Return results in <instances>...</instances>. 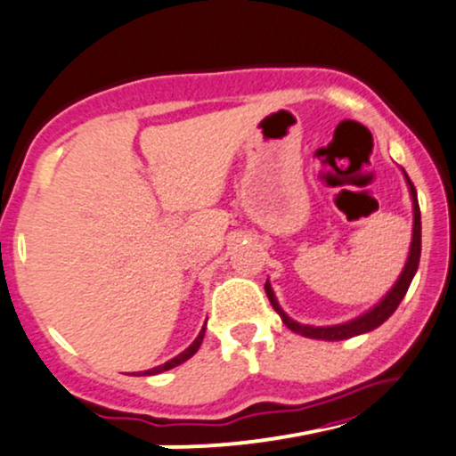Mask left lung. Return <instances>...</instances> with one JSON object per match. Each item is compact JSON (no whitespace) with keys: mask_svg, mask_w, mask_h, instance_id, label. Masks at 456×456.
Returning <instances> with one entry per match:
<instances>
[{"mask_svg":"<svg viewBox=\"0 0 456 456\" xmlns=\"http://www.w3.org/2000/svg\"><path fill=\"white\" fill-rule=\"evenodd\" d=\"M405 183L410 186V195H412V210H414V229H412V244H410V255L408 261H405V267L402 272V276L397 278V282L393 284V289L382 297L371 310H367L365 314L353 318V321L342 322V325H329V327H312V325H301V322L293 321V318L287 316V312L281 308L278 304L276 295H273L270 281L265 282V293L270 297L273 310L278 312L282 318V322L287 325L290 331L299 333L304 338H312V339H327V342H338V339H348L354 336H361V333L371 331V329L380 327L382 322L387 321L388 316L397 310V305L402 304L403 295L408 293L410 282H412L416 270H419V261H420V208H419V197H416V189L412 184V180L408 178V174L403 172Z\"/></svg>","mask_w":456,"mask_h":456,"instance_id":"obj_1","label":"left lung"}]
</instances>
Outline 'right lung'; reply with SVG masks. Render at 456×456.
Instances as JSON below:
<instances>
[{
	"mask_svg": "<svg viewBox=\"0 0 456 456\" xmlns=\"http://www.w3.org/2000/svg\"><path fill=\"white\" fill-rule=\"evenodd\" d=\"M204 336H206V325L201 327V331H200V336L195 338V342L191 344L189 348L186 350H183V353H180L178 356H174V359H169L167 363H163V365H157V367H152V370H146V371H140V376H155V374H161V371H167V370H172V367H175V365H180V363H184V361H189L191 356H193L197 350H200V346H201V342H204Z\"/></svg>",
	"mask_w": 456,
	"mask_h": 456,
	"instance_id": "obj_1",
	"label": "right lung"
}]
</instances>
